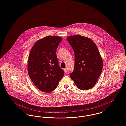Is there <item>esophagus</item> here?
<instances>
[{
    "mask_svg": "<svg viewBox=\"0 0 126 126\" xmlns=\"http://www.w3.org/2000/svg\"><path fill=\"white\" fill-rule=\"evenodd\" d=\"M64 72H65L66 73H67V68H64Z\"/></svg>",
    "mask_w": 126,
    "mask_h": 126,
    "instance_id": "esophagus-1",
    "label": "esophagus"
}]
</instances>
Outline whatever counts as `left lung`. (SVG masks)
I'll use <instances>...</instances> for the list:
<instances>
[{
	"label": "left lung",
	"mask_w": 126,
	"mask_h": 126,
	"mask_svg": "<svg viewBox=\"0 0 126 126\" xmlns=\"http://www.w3.org/2000/svg\"><path fill=\"white\" fill-rule=\"evenodd\" d=\"M75 53V67L70 77L80 90L92 88L101 73L103 61L95 43L81 35L68 36Z\"/></svg>",
	"instance_id": "8db88e82"
}]
</instances>
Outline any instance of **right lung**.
Wrapping results in <instances>:
<instances>
[{
	"label": "right lung",
	"instance_id": "obj_1",
	"mask_svg": "<svg viewBox=\"0 0 126 126\" xmlns=\"http://www.w3.org/2000/svg\"><path fill=\"white\" fill-rule=\"evenodd\" d=\"M62 40L58 36H47L37 40L30 51L28 74L34 85L43 92L54 90L64 75L56 53Z\"/></svg>",
	"mask_w": 126,
	"mask_h": 126
}]
</instances>
